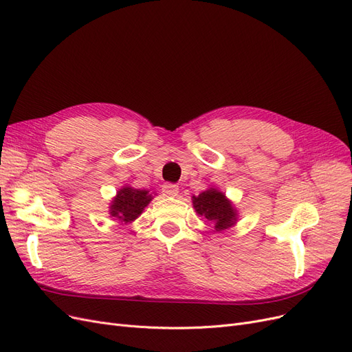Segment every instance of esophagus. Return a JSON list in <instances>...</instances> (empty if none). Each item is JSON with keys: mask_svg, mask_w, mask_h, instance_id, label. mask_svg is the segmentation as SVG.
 Masks as SVG:
<instances>
[{"mask_svg": "<svg viewBox=\"0 0 352 352\" xmlns=\"http://www.w3.org/2000/svg\"><path fill=\"white\" fill-rule=\"evenodd\" d=\"M162 192L165 194V196H169V197H175L178 194V186L175 184H171V183H166L162 186Z\"/></svg>", "mask_w": 352, "mask_h": 352, "instance_id": "34e87169", "label": "esophagus"}]
</instances>
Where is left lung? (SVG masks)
<instances>
[{
	"label": "left lung",
	"instance_id": "8db88e82",
	"mask_svg": "<svg viewBox=\"0 0 352 352\" xmlns=\"http://www.w3.org/2000/svg\"><path fill=\"white\" fill-rule=\"evenodd\" d=\"M192 204L200 216L214 223L216 230H225L235 223V209L226 200L225 194L214 188L203 191L199 197L194 196Z\"/></svg>",
	"mask_w": 352,
	"mask_h": 352
}]
</instances>
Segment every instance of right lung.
I'll return each instance as SVG.
<instances>
[{"label":"right lung","instance_id":"obj_1","mask_svg":"<svg viewBox=\"0 0 352 352\" xmlns=\"http://www.w3.org/2000/svg\"><path fill=\"white\" fill-rule=\"evenodd\" d=\"M151 200L152 197L149 191L124 187L117 192L116 199L111 203L110 213L111 216L122 220V222H132L143 212Z\"/></svg>","mask_w":352,"mask_h":352}]
</instances>
